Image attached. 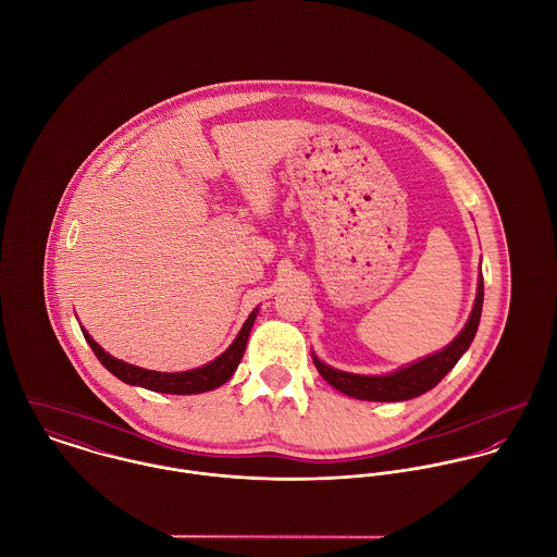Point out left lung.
Returning <instances> with one entry per match:
<instances>
[{"label": "left lung", "mask_w": 557, "mask_h": 557, "mask_svg": "<svg viewBox=\"0 0 557 557\" xmlns=\"http://www.w3.org/2000/svg\"><path fill=\"white\" fill-rule=\"evenodd\" d=\"M482 298H484V285L480 276L472 315L468 319L466 327L461 330V334L440 354L418 360L397 373L377 375V377L336 371L313 356L319 375L347 397L362 398V400H407V398L420 397L426 391L435 388L446 377V373L459 362L466 349L472 345L476 336L478 323H480V313H482Z\"/></svg>", "instance_id": "8db88e82"}]
</instances>
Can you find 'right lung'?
Listing matches in <instances>:
<instances>
[{
  "mask_svg": "<svg viewBox=\"0 0 557 557\" xmlns=\"http://www.w3.org/2000/svg\"><path fill=\"white\" fill-rule=\"evenodd\" d=\"M255 315H257V309L244 321L236 341L232 343V347L223 356H219L216 360H212L210 364H206L201 369H193V371H184V373H159V371H148V369L126 364V362L109 356L83 327L81 330H83V336L89 343L91 351L96 354V358L117 380H122L126 384H133V386L154 391V393L199 395V393H208V391H214V388L223 386L234 375V371L238 369L239 360H242V354H244V347H246Z\"/></svg>",
  "mask_w": 557,
  "mask_h": 557,
  "instance_id": "right-lung-1",
  "label": "right lung"
}]
</instances>
